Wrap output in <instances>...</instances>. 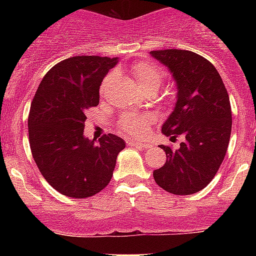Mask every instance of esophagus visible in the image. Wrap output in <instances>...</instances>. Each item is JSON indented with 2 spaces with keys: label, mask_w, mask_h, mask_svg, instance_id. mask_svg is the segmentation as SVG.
<instances>
[{
  "label": "esophagus",
  "mask_w": 256,
  "mask_h": 256,
  "mask_svg": "<svg viewBox=\"0 0 256 256\" xmlns=\"http://www.w3.org/2000/svg\"><path fill=\"white\" fill-rule=\"evenodd\" d=\"M130 146H134L137 148H141V150H144V148H148L150 144H144V142H130Z\"/></svg>",
  "instance_id": "esophagus-1"
}]
</instances>
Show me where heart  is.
<instances>
[{
	"instance_id": "b5f03b06",
	"label": "heart",
	"mask_w": 256,
	"mask_h": 256,
	"mask_svg": "<svg viewBox=\"0 0 256 256\" xmlns=\"http://www.w3.org/2000/svg\"><path fill=\"white\" fill-rule=\"evenodd\" d=\"M133 76L138 83L140 87L146 90H158L164 80V70L150 62H137L132 68ZM115 79V73H110L104 79L101 86V92L105 91L108 83H112ZM154 118L150 114L133 115L126 114L118 120V126L124 134L130 137H142L148 133L150 124L152 123Z\"/></svg>"
}]
</instances>
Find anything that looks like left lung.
<instances>
[{
	"instance_id": "8db88e82",
	"label": "left lung",
	"mask_w": 256,
	"mask_h": 256,
	"mask_svg": "<svg viewBox=\"0 0 256 256\" xmlns=\"http://www.w3.org/2000/svg\"><path fill=\"white\" fill-rule=\"evenodd\" d=\"M150 55L173 74L177 102L162 132L172 141L182 137L177 150L162 144L166 162L154 170V180L174 195H192L212 182L223 162L232 130L228 92L214 65L187 50H159Z\"/></svg>"
}]
</instances>
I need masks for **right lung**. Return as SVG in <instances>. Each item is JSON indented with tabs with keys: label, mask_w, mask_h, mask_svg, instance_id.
I'll use <instances>...</instances> for the list:
<instances>
[{
	"label": "right lung",
	"mask_w": 256,
	"mask_h": 256,
	"mask_svg": "<svg viewBox=\"0 0 256 256\" xmlns=\"http://www.w3.org/2000/svg\"><path fill=\"white\" fill-rule=\"evenodd\" d=\"M118 58L74 56L47 72L32 101L29 144L38 169L58 192L73 198L94 196L112 177L123 138L108 133L84 137L86 114L100 102L104 76Z\"/></svg>",
	"instance_id": "1"
}]
</instances>
